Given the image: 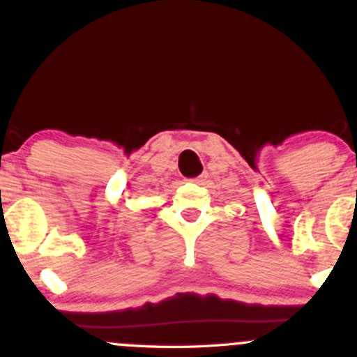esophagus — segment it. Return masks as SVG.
<instances>
[{
  "label": "esophagus",
  "mask_w": 357,
  "mask_h": 357,
  "mask_svg": "<svg viewBox=\"0 0 357 357\" xmlns=\"http://www.w3.org/2000/svg\"><path fill=\"white\" fill-rule=\"evenodd\" d=\"M205 178H207V174H200V176H197V178L193 179V181H195V183H199V185H202V183L205 181Z\"/></svg>",
  "instance_id": "34e87169"
}]
</instances>
